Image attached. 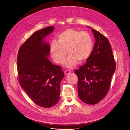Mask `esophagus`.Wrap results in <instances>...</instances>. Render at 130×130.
<instances>
[{
    "label": "esophagus",
    "mask_w": 130,
    "mask_h": 130,
    "mask_svg": "<svg viewBox=\"0 0 130 130\" xmlns=\"http://www.w3.org/2000/svg\"><path fill=\"white\" fill-rule=\"evenodd\" d=\"M64 73H65V75H68L69 74H70V73H71V71H70V70H65V71H64Z\"/></svg>",
    "instance_id": "esophagus-1"
}]
</instances>
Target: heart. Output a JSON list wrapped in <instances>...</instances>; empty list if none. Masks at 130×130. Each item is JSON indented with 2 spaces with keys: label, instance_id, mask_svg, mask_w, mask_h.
I'll list each match as a JSON object with an SVG mask.
<instances>
[{
  "label": "heart",
  "instance_id": "b5f03b06",
  "mask_svg": "<svg viewBox=\"0 0 130 130\" xmlns=\"http://www.w3.org/2000/svg\"><path fill=\"white\" fill-rule=\"evenodd\" d=\"M93 41L87 31L80 32L74 29H68L57 36V41L52 40L50 46V52L55 62L61 64L67 56L65 66L72 68L79 62L86 60L92 54Z\"/></svg>",
  "mask_w": 130,
  "mask_h": 130
}]
</instances>
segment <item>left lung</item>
I'll use <instances>...</instances> for the list:
<instances>
[{
	"label": "left lung",
	"instance_id": "obj_1",
	"mask_svg": "<svg viewBox=\"0 0 130 130\" xmlns=\"http://www.w3.org/2000/svg\"><path fill=\"white\" fill-rule=\"evenodd\" d=\"M95 42L87 62L75 70L78 78L79 97L84 103L95 104L108 93L116 62L111 44L100 32L92 29Z\"/></svg>",
	"mask_w": 130,
	"mask_h": 130
}]
</instances>
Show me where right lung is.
<instances>
[{
	"instance_id": "obj_1",
	"label": "right lung",
	"mask_w": 130,
	"mask_h": 130,
	"mask_svg": "<svg viewBox=\"0 0 130 130\" xmlns=\"http://www.w3.org/2000/svg\"><path fill=\"white\" fill-rule=\"evenodd\" d=\"M49 26L34 33L19 49L17 66L19 84L38 106L50 108L60 99L63 71L47 58L50 45L43 38L53 32Z\"/></svg>"
}]
</instances>
